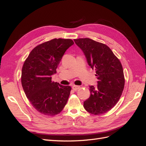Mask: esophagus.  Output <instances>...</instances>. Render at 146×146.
I'll return each instance as SVG.
<instances>
[{
  "mask_svg": "<svg viewBox=\"0 0 146 146\" xmlns=\"http://www.w3.org/2000/svg\"><path fill=\"white\" fill-rule=\"evenodd\" d=\"M80 88V87L79 86H77V85H73L72 86V89L74 90V91H77L78 90H79Z\"/></svg>",
  "mask_w": 146,
  "mask_h": 146,
  "instance_id": "34e87169",
  "label": "esophagus"
}]
</instances>
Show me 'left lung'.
<instances>
[{"label": "left lung", "mask_w": 146, "mask_h": 146, "mask_svg": "<svg viewBox=\"0 0 146 146\" xmlns=\"http://www.w3.org/2000/svg\"><path fill=\"white\" fill-rule=\"evenodd\" d=\"M88 65L96 70L98 86H90V97L83 103L88 112L94 115L107 113L117 103L125 85L120 61L107 45L90 38L74 39Z\"/></svg>", "instance_id": "left-lung-1"}]
</instances>
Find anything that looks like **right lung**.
<instances>
[{
	"label": "right lung",
	"instance_id": "1",
	"mask_svg": "<svg viewBox=\"0 0 146 146\" xmlns=\"http://www.w3.org/2000/svg\"><path fill=\"white\" fill-rule=\"evenodd\" d=\"M74 44L70 39H53L35 47L24 63L21 83L25 94L33 107L44 115L59 114L67 103L71 87L52 82V76Z\"/></svg>",
	"mask_w": 146,
	"mask_h": 146
}]
</instances>
